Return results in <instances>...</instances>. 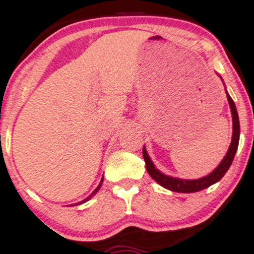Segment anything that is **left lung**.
I'll use <instances>...</instances> for the list:
<instances>
[{"label":"left lung","instance_id":"8db88e82","mask_svg":"<svg viewBox=\"0 0 254 254\" xmlns=\"http://www.w3.org/2000/svg\"><path fill=\"white\" fill-rule=\"evenodd\" d=\"M221 78V76H219ZM222 79V78H221ZM223 81V80H222ZM227 99L228 103H229L230 112H232V119H233V135H232V142L229 145V149H228L226 156L222 159L221 163L218 164V167L213 170L212 173H210L209 175L203 176L200 179H195V180H186V179H179L174 178V176L165 175L162 172L156 168V165L153 164V162L151 161L149 153H147L146 149H142V157H144L145 164H146V170L150 174L151 178L153 179L157 184L161 185L164 189L173 190V192H179V193H193V192H199V190H203L207 187H210L211 185L216 184L221 180L224 176V174L228 172L229 167L232 165L233 159L236 153L239 146V139H240V122H239V115L236 112V107L234 104V101L232 99V97L229 96V93L227 92Z\"/></svg>","mask_w":254,"mask_h":254}]
</instances>
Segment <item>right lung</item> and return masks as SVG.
I'll return each mask as SVG.
<instances>
[{
  "instance_id": "1",
  "label": "right lung",
  "mask_w": 254,
  "mask_h": 254,
  "mask_svg": "<svg viewBox=\"0 0 254 254\" xmlns=\"http://www.w3.org/2000/svg\"><path fill=\"white\" fill-rule=\"evenodd\" d=\"M102 182H103V178H102V180H101V182H99V185H98V186H97V189H96L95 190H93V192H92V193H91V194H90L89 196H87V198H86V199H84V200H82V201H80V203H78V204H82V203H85V201L90 200V199H91V198H92V196H93V195H95L97 192H98V190H99V189H101V186H102Z\"/></svg>"
}]
</instances>
